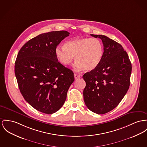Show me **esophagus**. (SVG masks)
Segmentation results:
<instances>
[{
    "label": "esophagus",
    "instance_id": "obj_1",
    "mask_svg": "<svg viewBox=\"0 0 147 147\" xmlns=\"http://www.w3.org/2000/svg\"><path fill=\"white\" fill-rule=\"evenodd\" d=\"M74 76H75V80H77V79L80 78V76L78 75V74H74Z\"/></svg>",
    "mask_w": 147,
    "mask_h": 147
}]
</instances>
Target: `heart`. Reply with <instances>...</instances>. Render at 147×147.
Instances as JSON below:
<instances>
[{"mask_svg": "<svg viewBox=\"0 0 147 147\" xmlns=\"http://www.w3.org/2000/svg\"><path fill=\"white\" fill-rule=\"evenodd\" d=\"M104 53L102 43L97 38H76L65 43L63 47L58 46L55 54L59 62L64 66L69 65L75 56L76 71H90L98 67Z\"/></svg>", "mask_w": 147, "mask_h": 147, "instance_id": "b5f03b06", "label": "heart"}]
</instances>
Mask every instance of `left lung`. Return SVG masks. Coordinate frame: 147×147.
Masks as SVG:
<instances>
[{
    "label": "left lung",
    "mask_w": 147,
    "mask_h": 147,
    "mask_svg": "<svg viewBox=\"0 0 147 147\" xmlns=\"http://www.w3.org/2000/svg\"><path fill=\"white\" fill-rule=\"evenodd\" d=\"M91 36L102 40L104 53L98 67L82 76L84 99L90 110L104 114L116 108L127 94L131 64L121 45L104 35Z\"/></svg>",
    "instance_id": "1"
}]
</instances>
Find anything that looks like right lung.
I'll return each mask as SVG.
<instances>
[{"instance_id":"add662e5","label":"right lung","mask_w":147,"mask_h":147,"mask_svg":"<svg viewBox=\"0 0 147 147\" xmlns=\"http://www.w3.org/2000/svg\"><path fill=\"white\" fill-rule=\"evenodd\" d=\"M69 33L66 30L40 34L20 49L15 75L26 101L37 110L51 114L65 103L74 72L58 61L55 49Z\"/></svg>"}]
</instances>
